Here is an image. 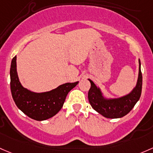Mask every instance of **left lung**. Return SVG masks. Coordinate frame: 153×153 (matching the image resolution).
I'll return each mask as SVG.
<instances>
[{
  "label": "left lung",
  "mask_w": 153,
  "mask_h": 153,
  "mask_svg": "<svg viewBox=\"0 0 153 153\" xmlns=\"http://www.w3.org/2000/svg\"><path fill=\"white\" fill-rule=\"evenodd\" d=\"M139 75L136 85L131 92L120 97H107L102 90L91 80V87L88 93L89 103L100 114L105 118H121L127 115L133 109L141 97L142 88V75L141 72V62L139 59Z\"/></svg>",
  "instance_id": "obj_1"
}]
</instances>
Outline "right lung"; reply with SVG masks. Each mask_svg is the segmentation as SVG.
<instances>
[{
  "mask_svg": "<svg viewBox=\"0 0 153 153\" xmlns=\"http://www.w3.org/2000/svg\"><path fill=\"white\" fill-rule=\"evenodd\" d=\"M10 86L12 98L20 111L36 121L55 116L63 106L66 97L78 83H66L45 92H34L22 86L17 72V56L13 58L10 68Z\"/></svg>",
  "mask_w": 153,
  "mask_h": 153,
  "instance_id": "right-lung-1",
  "label": "right lung"
}]
</instances>
